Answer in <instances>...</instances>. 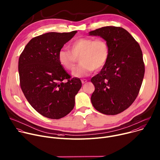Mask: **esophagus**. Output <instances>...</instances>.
<instances>
[{
	"label": "esophagus",
	"mask_w": 160,
	"mask_h": 160,
	"mask_svg": "<svg viewBox=\"0 0 160 160\" xmlns=\"http://www.w3.org/2000/svg\"><path fill=\"white\" fill-rule=\"evenodd\" d=\"M81 82H82V84H85V83L87 82V79H82V80H81Z\"/></svg>",
	"instance_id": "1"
}]
</instances>
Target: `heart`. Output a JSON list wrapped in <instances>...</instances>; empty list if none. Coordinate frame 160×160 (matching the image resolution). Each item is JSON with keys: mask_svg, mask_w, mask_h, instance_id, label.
<instances>
[{"mask_svg": "<svg viewBox=\"0 0 160 160\" xmlns=\"http://www.w3.org/2000/svg\"><path fill=\"white\" fill-rule=\"evenodd\" d=\"M70 50L60 49L57 55L60 64L67 70L72 71L80 58L81 64L73 72L78 78L88 76L94 69L98 71L107 63L109 57V47L102 38H80L69 45Z\"/></svg>", "mask_w": 160, "mask_h": 160, "instance_id": "obj_1", "label": "heart"}]
</instances>
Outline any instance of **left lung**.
I'll return each mask as SVG.
<instances>
[{"instance_id":"8db88e82","label":"left lung","mask_w":160,"mask_h":160,"mask_svg":"<svg viewBox=\"0 0 160 160\" xmlns=\"http://www.w3.org/2000/svg\"><path fill=\"white\" fill-rule=\"evenodd\" d=\"M89 35L102 38L109 47L105 66L91 79L95 88L92 105L102 113L117 115L129 108L139 92L145 71L141 47L120 27H103Z\"/></svg>"}]
</instances>
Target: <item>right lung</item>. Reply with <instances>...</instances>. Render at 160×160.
Here are the masks:
<instances>
[{"label": "right lung", "mask_w": 160, "mask_h": 160, "mask_svg": "<svg viewBox=\"0 0 160 160\" xmlns=\"http://www.w3.org/2000/svg\"><path fill=\"white\" fill-rule=\"evenodd\" d=\"M77 32H49L36 37L28 42L19 57L21 89L31 107L45 117L61 118L74 107L75 97L82 83L79 78L70 79L57 55ZM64 79L68 82H62Z\"/></svg>", "instance_id": "obj_1"}]
</instances>
